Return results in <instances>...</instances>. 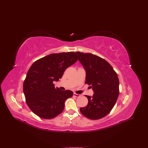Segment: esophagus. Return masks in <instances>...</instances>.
I'll return each mask as SVG.
<instances>
[{"label": "esophagus", "instance_id": "34e87169", "mask_svg": "<svg viewBox=\"0 0 148 148\" xmlns=\"http://www.w3.org/2000/svg\"><path fill=\"white\" fill-rule=\"evenodd\" d=\"M73 95H74V96L75 97H79L81 95L80 94H76V93H75V92L73 94Z\"/></svg>", "mask_w": 148, "mask_h": 148}]
</instances>
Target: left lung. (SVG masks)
<instances>
[{
  "mask_svg": "<svg viewBox=\"0 0 148 148\" xmlns=\"http://www.w3.org/2000/svg\"><path fill=\"white\" fill-rule=\"evenodd\" d=\"M86 71V84L91 86L94 94L86 95L88 102L80 108L81 114L91 119H101L112 110L119 95V79L110 63L91 53L76 52Z\"/></svg>",
  "mask_w": 148,
  "mask_h": 148,
  "instance_id": "left-lung-1",
  "label": "left lung"
}]
</instances>
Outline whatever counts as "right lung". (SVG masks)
Segmentation results:
<instances>
[{
    "label": "right lung",
    "mask_w": 148,
    "mask_h": 148,
    "mask_svg": "<svg viewBox=\"0 0 148 148\" xmlns=\"http://www.w3.org/2000/svg\"><path fill=\"white\" fill-rule=\"evenodd\" d=\"M74 52L53 53L36 61L29 69L23 83L26 103L32 111L44 119H52L61 114L73 91L54 87L67 68L77 61Z\"/></svg>",
    "instance_id": "1"
}]
</instances>
